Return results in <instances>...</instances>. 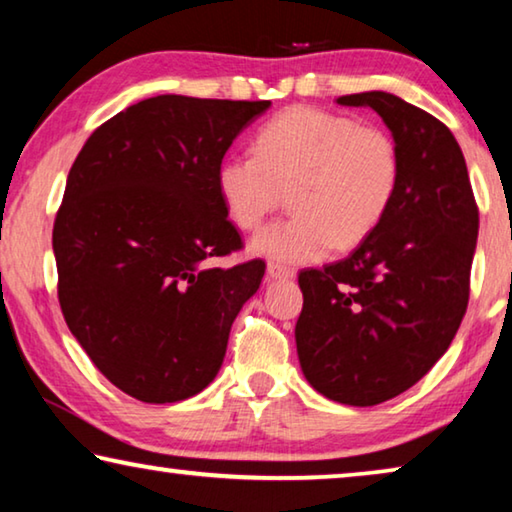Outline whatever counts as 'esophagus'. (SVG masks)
<instances>
[{
    "label": "esophagus",
    "instance_id": "34e87169",
    "mask_svg": "<svg viewBox=\"0 0 512 512\" xmlns=\"http://www.w3.org/2000/svg\"><path fill=\"white\" fill-rule=\"evenodd\" d=\"M266 276L271 280H287V278H294V271L287 269V266H280V264H269L266 266Z\"/></svg>",
    "mask_w": 512,
    "mask_h": 512
}]
</instances>
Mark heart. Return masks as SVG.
Returning <instances> with one entry per match:
<instances>
[{
  "instance_id": "1",
  "label": "heart",
  "mask_w": 512,
  "mask_h": 512,
  "mask_svg": "<svg viewBox=\"0 0 512 512\" xmlns=\"http://www.w3.org/2000/svg\"><path fill=\"white\" fill-rule=\"evenodd\" d=\"M400 183L395 140L345 114L294 108L257 133L255 154L220 160L218 195L234 225L257 230L285 202L294 216L250 241L255 255L315 262L352 250L377 230Z\"/></svg>"
}]
</instances>
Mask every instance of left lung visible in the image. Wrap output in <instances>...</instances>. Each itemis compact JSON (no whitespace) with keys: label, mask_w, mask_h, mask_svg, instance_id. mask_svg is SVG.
I'll return each instance as SVG.
<instances>
[{"label":"left lung","mask_w":512,"mask_h":512,"mask_svg":"<svg viewBox=\"0 0 512 512\" xmlns=\"http://www.w3.org/2000/svg\"><path fill=\"white\" fill-rule=\"evenodd\" d=\"M372 108L400 154V183L379 227L340 262L303 269L296 352L310 386L372 407L427 375L469 303L478 207L453 133L386 91L338 98Z\"/></svg>","instance_id":"1"}]
</instances>
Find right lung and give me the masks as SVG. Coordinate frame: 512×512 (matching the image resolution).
I'll use <instances>...</instances> for the list:
<instances>
[{
  "label": "right lung",
  "instance_id": "obj_1",
  "mask_svg": "<svg viewBox=\"0 0 512 512\" xmlns=\"http://www.w3.org/2000/svg\"><path fill=\"white\" fill-rule=\"evenodd\" d=\"M271 101L163 94L114 114L68 172L52 230L68 329L114 386L165 404L193 398L223 365L262 259L220 269L243 246L216 172Z\"/></svg>",
  "mask_w": 512,
  "mask_h": 512
}]
</instances>
